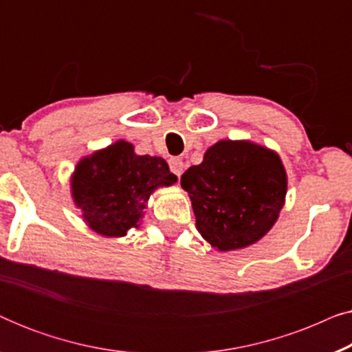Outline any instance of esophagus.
<instances>
[{"label": "esophagus", "instance_id": "34e87169", "mask_svg": "<svg viewBox=\"0 0 352 352\" xmlns=\"http://www.w3.org/2000/svg\"><path fill=\"white\" fill-rule=\"evenodd\" d=\"M170 170L175 173L176 176H181L182 171H184V162L179 157L170 158Z\"/></svg>", "mask_w": 352, "mask_h": 352}]
</instances>
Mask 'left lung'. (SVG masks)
Masks as SVG:
<instances>
[{
    "label": "left lung",
    "mask_w": 352,
    "mask_h": 352,
    "mask_svg": "<svg viewBox=\"0 0 352 352\" xmlns=\"http://www.w3.org/2000/svg\"><path fill=\"white\" fill-rule=\"evenodd\" d=\"M197 230L219 252L261 240L285 205L287 171L277 152L250 141L224 139L181 176Z\"/></svg>",
    "instance_id": "8db88e82"
}]
</instances>
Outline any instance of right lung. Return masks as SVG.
<instances>
[{"instance_id":"obj_1","label":"right lung","mask_w":352,"mask_h":352,"mask_svg":"<svg viewBox=\"0 0 352 352\" xmlns=\"http://www.w3.org/2000/svg\"><path fill=\"white\" fill-rule=\"evenodd\" d=\"M176 181L162 157L138 155L131 142L120 139L81 158L70 187L89 229L104 237H124L129 229L141 226L155 189Z\"/></svg>"}]
</instances>
